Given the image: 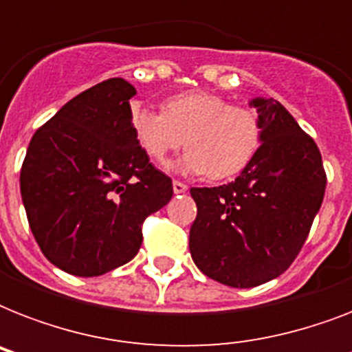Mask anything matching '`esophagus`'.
Here are the masks:
<instances>
[{
	"label": "esophagus",
	"mask_w": 352,
	"mask_h": 352,
	"mask_svg": "<svg viewBox=\"0 0 352 352\" xmlns=\"http://www.w3.org/2000/svg\"><path fill=\"white\" fill-rule=\"evenodd\" d=\"M188 190V186L184 182H179V181H173V192L179 195V193H184Z\"/></svg>",
	"instance_id": "obj_1"
}]
</instances>
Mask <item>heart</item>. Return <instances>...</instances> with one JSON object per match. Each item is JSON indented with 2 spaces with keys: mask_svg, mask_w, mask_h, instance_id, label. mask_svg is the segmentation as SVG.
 I'll use <instances>...</instances> for the list:
<instances>
[{
  "mask_svg": "<svg viewBox=\"0 0 352 352\" xmlns=\"http://www.w3.org/2000/svg\"><path fill=\"white\" fill-rule=\"evenodd\" d=\"M129 120L138 148L157 166H166L184 137L188 151L173 166L184 175L208 173L212 179L237 175L261 142L256 113L230 106L223 96L206 91L171 96L162 111L135 106Z\"/></svg>",
  "mask_w": 352,
  "mask_h": 352,
  "instance_id": "b5f03b06",
  "label": "heart"
}]
</instances>
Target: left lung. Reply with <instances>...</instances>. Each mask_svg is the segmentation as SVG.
<instances>
[{
    "instance_id": "left-lung-1",
    "label": "left lung",
    "mask_w": 352,
    "mask_h": 352,
    "mask_svg": "<svg viewBox=\"0 0 352 352\" xmlns=\"http://www.w3.org/2000/svg\"><path fill=\"white\" fill-rule=\"evenodd\" d=\"M261 146L235 181L192 188L190 254L208 278L250 289L278 278L305 243L325 193L316 142L278 100L256 96Z\"/></svg>"
}]
</instances>
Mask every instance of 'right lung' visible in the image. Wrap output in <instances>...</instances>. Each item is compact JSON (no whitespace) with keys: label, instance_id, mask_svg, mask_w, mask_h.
Returning a JSON list of instances; mask_svg holds the SVG:
<instances>
[{"label":"right lung","instance_id":"right-lung-1","mask_svg":"<svg viewBox=\"0 0 352 352\" xmlns=\"http://www.w3.org/2000/svg\"><path fill=\"white\" fill-rule=\"evenodd\" d=\"M137 91L109 78L74 96L34 133L19 188L43 256L63 272L93 278L126 265L142 223L170 203L171 179L131 131Z\"/></svg>","mask_w":352,"mask_h":352}]
</instances>
